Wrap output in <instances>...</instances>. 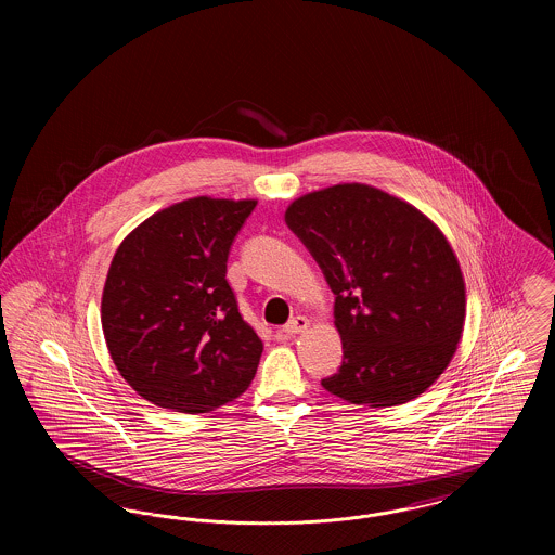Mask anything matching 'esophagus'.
I'll use <instances>...</instances> for the list:
<instances>
[{"label":"esophagus","mask_w":555,"mask_h":555,"mask_svg":"<svg viewBox=\"0 0 555 555\" xmlns=\"http://www.w3.org/2000/svg\"><path fill=\"white\" fill-rule=\"evenodd\" d=\"M308 326H310V320H308V318H293V320H289V322L283 326V333H285L287 337H293V335H299V333H304Z\"/></svg>","instance_id":"34e87169"}]
</instances>
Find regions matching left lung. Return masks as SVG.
Wrapping results in <instances>:
<instances>
[{
  "mask_svg": "<svg viewBox=\"0 0 555 555\" xmlns=\"http://www.w3.org/2000/svg\"><path fill=\"white\" fill-rule=\"evenodd\" d=\"M285 222L335 293L344 362L320 385L370 408L424 393L448 369L466 314L443 233L414 206L358 183L295 199Z\"/></svg>",
  "mask_w": 555,
  "mask_h": 555,
  "instance_id": "obj_1",
  "label": "left lung"
}]
</instances>
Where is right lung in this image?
<instances>
[{
	"instance_id": "obj_1",
	"label": "right lung",
	"mask_w": 555,
	"mask_h": 555,
	"mask_svg": "<svg viewBox=\"0 0 555 555\" xmlns=\"http://www.w3.org/2000/svg\"><path fill=\"white\" fill-rule=\"evenodd\" d=\"M256 204L186 199L150 216L114 254L102 297L107 349L158 408L204 414L256 376L264 345L227 281L231 245Z\"/></svg>"
}]
</instances>
